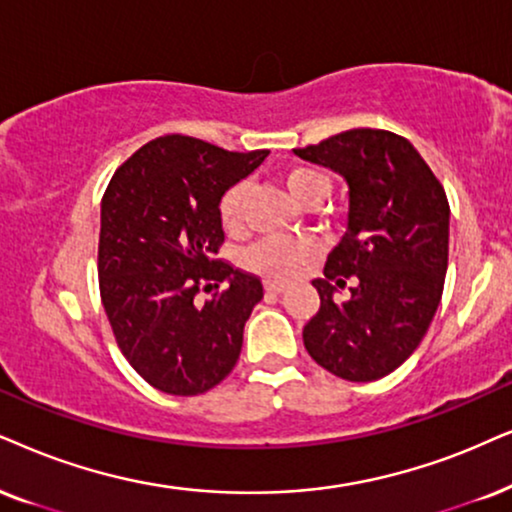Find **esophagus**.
<instances>
[{
	"mask_svg": "<svg viewBox=\"0 0 512 512\" xmlns=\"http://www.w3.org/2000/svg\"><path fill=\"white\" fill-rule=\"evenodd\" d=\"M264 290H267L269 295H281L283 290H286V286H283V283H278V281H267V283H264Z\"/></svg>",
	"mask_w": 512,
	"mask_h": 512,
	"instance_id": "obj_1",
	"label": "esophagus"
}]
</instances>
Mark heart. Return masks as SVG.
I'll return each mask as SVG.
<instances>
[{"instance_id": "b5f03b06", "label": "heart", "mask_w": 512, "mask_h": 512, "mask_svg": "<svg viewBox=\"0 0 512 512\" xmlns=\"http://www.w3.org/2000/svg\"><path fill=\"white\" fill-rule=\"evenodd\" d=\"M283 184L297 203L309 205L321 200L328 191V179L309 165H293L283 172ZM245 196L248 186L234 184L219 200V219L229 234H241L245 226ZM319 255V241L316 238H267L255 248L245 252V264L257 274L274 278V281H288L300 276L307 264Z\"/></svg>"}]
</instances>
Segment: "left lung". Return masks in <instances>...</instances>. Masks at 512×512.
Masks as SVG:
<instances>
[{"label": "left lung", "instance_id": "left-lung-1", "mask_svg": "<svg viewBox=\"0 0 512 512\" xmlns=\"http://www.w3.org/2000/svg\"><path fill=\"white\" fill-rule=\"evenodd\" d=\"M349 186L347 234L314 278L321 307L302 331L316 364L352 383L390 375L416 352L442 300L449 200L416 148L387 129H347L295 148ZM358 281L350 300L335 287Z\"/></svg>", "mask_w": 512, "mask_h": 512}]
</instances>
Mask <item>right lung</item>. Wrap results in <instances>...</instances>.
I'll use <instances>...</instances> for the list:
<instances>
[{
  "instance_id": "obj_1",
  "label": "right lung",
  "mask_w": 512,
  "mask_h": 512,
  "mask_svg": "<svg viewBox=\"0 0 512 512\" xmlns=\"http://www.w3.org/2000/svg\"><path fill=\"white\" fill-rule=\"evenodd\" d=\"M269 151L234 153L167 134L115 170L101 200L99 290L115 342L155 390L193 397L222 383L262 281L219 260V200ZM226 282L198 303V292Z\"/></svg>"
}]
</instances>
